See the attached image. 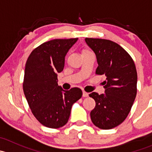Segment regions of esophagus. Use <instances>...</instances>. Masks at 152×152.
Segmentation results:
<instances>
[{
  "label": "esophagus",
  "mask_w": 152,
  "mask_h": 152,
  "mask_svg": "<svg viewBox=\"0 0 152 152\" xmlns=\"http://www.w3.org/2000/svg\"><path fill=\"white\" fill-rule=\"evenodd\" d=\"M88 93H87V92L85 91H83V94H82V96H83V97H87L88 96Z\"/></svg>",
  "instance_id": "obj_1"
}]
</instances>
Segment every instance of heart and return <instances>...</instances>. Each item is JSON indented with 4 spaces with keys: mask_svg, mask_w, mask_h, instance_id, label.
<instances>
[{
    "mask_svg": "<svg viewBox=\"0 0 152 152\" xmlns=\"http://www.w3.org/2000/svg\"><path fill=\"white\" fill-rule=\"evenodd\" d=\"M86 52H89V50H87V49H84V50H82V53H86Z\"/></svg>",
    "mask_w": 152,
    "mask_h": 152,
    "instance_id": "heart-1",
    "label": "heart"
}]
</instances>
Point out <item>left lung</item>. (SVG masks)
<instances>
[{
	"label": "left lung",
	"instance_id": "obj_1",
	"mask_svg": "<svg viewBox=\"0 0 152 152\" xmlns=\"http://www.w3.org/2000/svg\"><path fill=\"white\" fill-rule=\"evenodd\" d=\"M96 53V73L104 75V94L93 92L89 96L96 102L90 113L92 122L102 129L117 126L126 118L137 95V73L132 58L118 44L109 39L85 38Z\"/></svg>",
	"mask_w": 152,
	"mask_h": 152
}]
</instances>
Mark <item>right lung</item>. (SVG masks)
Segmentation results:
<instances>
[{"label": "right lung", "instance_id": "1", "mask_svg": "<svg viewBox=\"0 0 152 152\" xmlns=\"http://www.w3.org/2000/svg\"><path fill=\"white\" fill-rule=\"evenodd\" d=\"M77 39L44 42L32 50L26 63L23 84L26 99L37 120L48 128L65 126L72 105L82 96L81 89L64 90L57 84V73L63 70L65 56Z\"/></svg>", "mask_w": 152, "mask_h": 152}]
</instances>
